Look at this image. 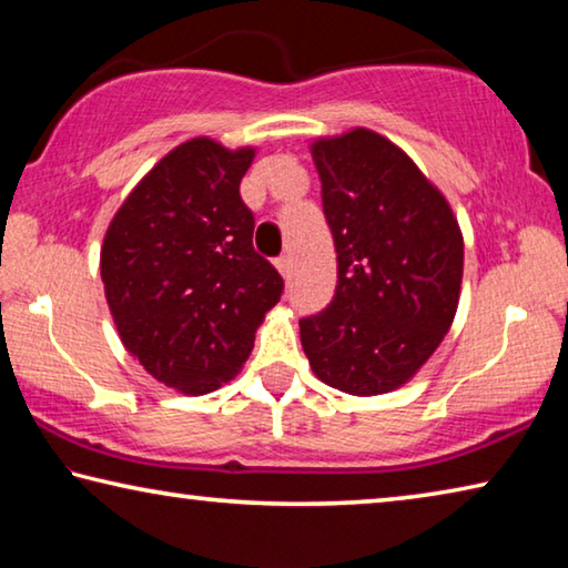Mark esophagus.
I'll use <instances>...</instances> for the list:
<instances>
[{
    "instance_id": "34e87169",
    "label": "esophagus",
    "mask_w": 568,
    "mask_h": 568,
    "mask_svg": "<svg viewBox=\"0 0 568 568\" xmlns=\"http://www.w3.org/2000/svg\"><path fill=\"white\" fill-rule=\"evenodd\" d=\"M291 255H281V257H275V267H277V273H281L283 277H287L291 275Z\"/></svg>"
}]
</instances>
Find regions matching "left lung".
<instances>
[{"mask_svg": "<svg viewBox=\"0 0 568 568\" xmlns=\"http://www.w3.org/2000/svg\"><path fill=\"white\" fill-rule=\"evenodd\" d=\"M311 152L338 285L301 321L303 351L331 388L381 396L416 376L454 323L464 235L438 187L383 134L355 128Z\"/></svg>", "mask_w": 568, "mask_h": 568, "instance_id": "1", "label": "left lung"}]
</instances>
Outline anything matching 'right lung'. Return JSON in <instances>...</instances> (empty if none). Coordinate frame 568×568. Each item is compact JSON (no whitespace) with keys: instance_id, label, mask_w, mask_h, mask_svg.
Returning <instances> with one entry per match:
<instances>
[{"instance_id":"1","label":"right lung","mask_w":568,"mask_h":568,"mask_svg":"<svg viewBox=\"0 0 568 568\" xmlns=\"http://www.w3.org/2000/svg\"><path fill=\"white\" fill-rule=\"evenodd\" d=\"M253 148L195 138L138 182L104 233L100 273L122 345L165 386L203 396L243 368L283 277L253 250L240 197Z\"/></svg>"}]
</instances>
